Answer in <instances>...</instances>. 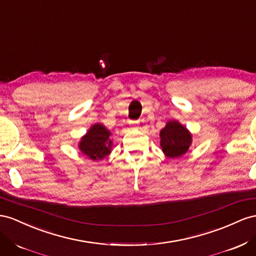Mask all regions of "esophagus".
Listing matches in <instances>:
<instances>
[{
  "mask_svg": "<svg viewBox=\"0 0 256 256\" xmlns=\"http://www.w3.org/2000/svg\"><path fill=\"white\" fill-rule=\"evenodd\" d=\"M130 122H131V126H132V128H136L138 127V125H136L138 122H132V120H131Z\"/></svg>",
  "mask_w": 256,
  "mask_h": 256,
  "instance_id": "obj_1",
  "label": "esophagus"
}]
</instances>
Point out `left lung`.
<instances>
[{"mask_svg": "<svg viewBox=\"0 0 256 256\" xmlns=\"http://www.w3.org/2000/svg\"><path fill=\"white\" fill-rule=\"evenodd\" d=\"M160 136L162 153L172 160L188 153L192 143L190 131L178 120H168Z\"/></svg>", "mask_w": 256, "mask_h": 256, "instance_id": "1", "label": "left lung"}]
</instances>
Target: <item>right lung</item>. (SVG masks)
Listing matches in <instances>:
<instances>
[{"mask_svg":"<svg viewBox=\"0 0 256 256\" xmlns=\"http://www.w3.org/2000/svg\"><path fill=\"white\" fill-rule=\"evenodd\" d=\"M112 148L111 131L100 122H96L89 128L78 142V148L82 153L94 162L102 160L111 154Z\"/></svg>","mask_w":256,"mask_h":256,"instance_id":"obj_1","label":"right lung"}]
</instances>
